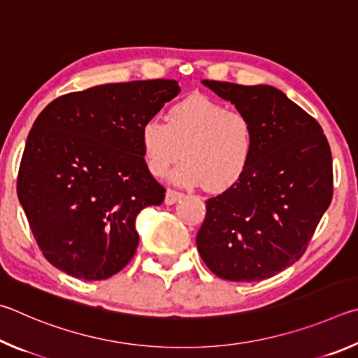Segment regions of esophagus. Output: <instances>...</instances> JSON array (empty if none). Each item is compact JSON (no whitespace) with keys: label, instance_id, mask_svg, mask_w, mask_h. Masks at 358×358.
Instances as JSON below:
<instances>
[{"label":"esophagus","instance_id":"obj_1","mask_svg":"<svg viewBox=\"0 0 358 358\" xmlns=\"http://www.w3.org/2000/svg\"><path fill=\"white\" fill-rule=\"evenodd\" d=\"M182 198H184V193H180L178 190H173V189H168L166 195H165V204H168V206L176 204L178 201H180Z\"/></svg>","mask_w":358,"mask_h":358}]
</instances>
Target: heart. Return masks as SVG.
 I'll return each mask as SVG.
<instances>
[{
  "mask_svg": "<svg viewBox=\"0 0 358 358\" xmlns=\"http://www.w3.org/2000/svg\"><path fill=\"white\" fill-rule=\"evenodd\" d=\"M140 143L150 174L162 178L182 157L173 173L176 182L223 193L239 184L252 165L255 129L242 111L192 94L169 106L166 122L144 121Z\"/></svg>",
  "mask_w": 358,
  "mask_h": 358,
  "instance_id": "1",
  "label": "heart"
}]
</instances>
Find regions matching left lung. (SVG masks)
Returning a JSON list of instances; mask_svg holds the SVG:
<instances>
[{
	"label": "left lung",
	"mask_w": 358,
	"mask_h": 358,
	"mask_svg": "<svg viewBox=\"0 0 358 358\" xmlns=\"http://www.w3.org/2000/svg\"><path fill=\"white\" fill-rule=\"evenodd\" d=\"M250 117L255 154L247 174L206 201L198 252L218 278L259 281L302 258L334 195L322 127L273 86L203 80Z\"/></svg>",
	"instance_id": "8db88e82"
}]
</instances>
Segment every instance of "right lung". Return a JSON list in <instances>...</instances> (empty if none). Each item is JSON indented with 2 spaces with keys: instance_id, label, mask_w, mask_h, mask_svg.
<instances>
[{
  "instance_id": "obj_1",
  "label": "right lung",
  "mask_w": 358,
  "mask_h": 358,
  "mask_svg": "<svg viewBox=\"0 0 358 358\" xmlns=\"http://www.w3.org/2000/svg\"><path fill=\"white\" fill-rule=\"evenodd\" d=\"M176 80L110 83L64 94L33 124L17 195L45 259L87 281L129 264L136 215L165 189L144 162L140 129L178 96Z\"/></svg>"
}]
</instances>
